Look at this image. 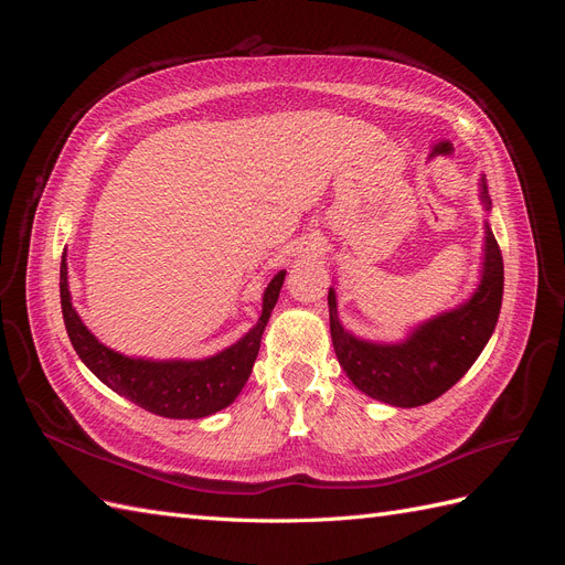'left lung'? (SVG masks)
I'll list each match as a JSON object with an SVG mask.
<instances>
[{
  "label": "left lung",
  "instance_id": "left-lung-1",
  "mask_svg": "<svg viewBox=\"0 0 565 565\" xmlns=\"http://www.w3.org/2000/svg\"><path fill=\"white\" fill-rule=\"evenodd\" d=\"M478 198L490 212L486 174L478 181ZM481 278L469 299L415 324L401 341L355 337L339 320L337 292L330 287V332L339 365L365 396L393 407H419L455 386L486 349L498 324L504 292V264L490 221H483Z\"/></svg>",
  "mask_w": 565,
  "mask_h": 565
}]
</instances>
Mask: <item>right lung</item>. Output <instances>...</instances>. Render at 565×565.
I'll list each match as a JSON object with an SVG mask.
<instances>
[{
  "mask_svg": "<svg viewBox=\"0 0 565 565\" xmlns=\"http://www.w3.org/2000/svg\"><path fill=\"white\" fill-rule=\"evenodd\" d=\"M282 282L285 270L276 273L264 289L262 316L247 334L224 351L198 358V361H185V358H169V361L136 358L100 344L73 306L65 252L61 259V309L73 349L82 358V363L108 388L152 415L169 419H202L228 407L247 384L256 353L262 347V334L273 313V306L278 303Z\"/></svg>",
  "mask_w": 565,
  "mask_h": 565,
  "instance_id": "add662e5",
  "label": "right lung"
}]
</instances>
